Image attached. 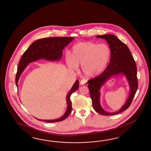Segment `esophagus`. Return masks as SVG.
Wrapping results in <instances>:
<instances>
[{
  "instance_id": "34e87169",
  "label": "esophagus",
  "mask_w": 151,
  "mask_h": 151,
  "mask_svg": "<svg viewBox=\"0 0 151 151\" xmlns=\"http://www.w3.org/2000/svg\"><path fill=\"white\" fill-rule=\"evenodd\" d=\"M86 81L85 80H84V79H82L81 80V81H80V84L81 85H85V83H86Z\"/></svg>"
}]
</instances>
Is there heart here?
Here are the masks:
<instances>
[{
	"instance_id": "obj_1",
	"label": "heart",
	"mask_w": 151,
	"mask_h": 151,
	"mask_svg": "<svg viewBox=\"0 0 151 151\" xmlns=\"http://www.w3.org/2000/svg\"><path fill=\"white\" fill-rule=\"evenodd\" d=\"M111 49L105 43L80 42L73 47L71 58L68 57V66L77 69L82 65V71L88 78L97 76L106 68L111 57Z\"/></svg>"
}]
</instances>
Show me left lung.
Wrapping results in <instances>:
<instances>
[{
    "label": "left lung",
    "instance_id": "left-lung-1",
    "mask_svg": "<svg viewBox=\"0 0 151 151\" xmlns=\"http://www.w3.org/2000/svg\"><path fill=\"white\" fill-rule=\"evenodd\" d=\"M98 38L106 40L111 49L110 61L106 69L101 75L87 82L94 109L103 115H113L120 113L130 106L138 88L137 66L128 47L118 37L113 35H98ZM125 75L131 88L129 96L123 106L118 112H108L100 103L99 90L110 78L116 75Z\"/></svg>",
    "mask_w": 151,
    "mask_h": 151
}]
</instances>
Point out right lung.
I'll return each instance as SVG.
<instances>
[{
	"instance_id": "1",
	"label": "right lung",
	"mask_w": 151,
	"mask_h": 151,
	"mask_svg": "<svg viewBox=\"0 0 151 151\" xmlns=\"http://www.w3.org/2000/svg\"><path fill=\"white\" fill-rule=\"evenodd\" d=\"M73 40H74L73 37H48L40 39L33 42L23 54L19 62L15 78L17 86L21 73L29 63L42 59L49 61L60 60L63 55V50ZM78 87L79 81L76 80L67 94V109L62 116L54 120H41L37 119V120L47 122H60L66 118L72 109V103L70 100V96L78 90Z\"/></svg>"
}]
</instances>
